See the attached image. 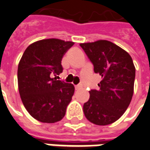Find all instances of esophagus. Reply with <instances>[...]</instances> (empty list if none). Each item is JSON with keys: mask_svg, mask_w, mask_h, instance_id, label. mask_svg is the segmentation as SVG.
<instances>
[{"mask_svg": "<svg viewBox=\"0 0 150 150\" xmlns=\"http://www.w3.org/2000/svg\"><path fill=\"white\" fill-rule=\"evenodd\" d=\"M82 87V86H81V85H77V86H75V90H79L80 88Z\"/></svg>", "mask_w": 150, "mask_h": 150, "instance_id": "obj_1", "label": "esophagus"}]
</instances>
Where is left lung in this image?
<instances>
[{
    "label": "left lung",
    "mask_w": 150,
    "mask_h": 150,
    "mask_svg": "<svg viewBox=\"0 0 150 150\" xmlns=\"http://www.w3.org/2000/svg\"><path fill=\"white\" fill-rule=\"evenodd\" d=\"M80 46L101 76L100 89L90 91L84 115L93 124L105 126L120 118L132 99L135 67L129 53L112 42L98 40Z\"/></svg>",
    "instance_id": "obj_1"
}]
</instances>
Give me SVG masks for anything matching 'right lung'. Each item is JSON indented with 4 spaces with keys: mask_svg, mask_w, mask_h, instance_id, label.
Masks as SVG:
<instances>
[{
    "mask_svg": "<svg viewBox=\"0 0 150 150\" xmlns=\"http://www.w3.org/2000/svg\"><path fill=\"white\" fill-rule=\"evenodd\" d=\"M74 43L57 38L37 41L19 60L17 75L22 102L30 115L42 123L61 120L71 100L74 86L52 77L62 72V58Z\"/></svg>",
    "mask_w": 150,
    "mask_h": 150,
    "instance_id": "right-lung-1",
    "label": "right lung"
}]
</instances>
